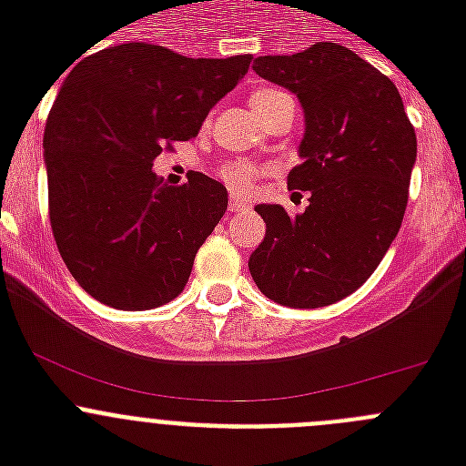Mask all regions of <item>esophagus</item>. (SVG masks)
I'll use <instances>...</instances> for the list:
<instances>
[{
	"instance_id": "34e87169",
	"label": "esophagus",
	"mask_w": 466,
	"mask_h": 466,
	"mask_svg": "<svg viewBox=\"0 0 466 466\" xmlns=\"http://www.w3.org/2000/svg\"><path fill=\"white\" fill-rule=\"evenodd\" d=\"M247 208H249V203H245V200H238V198H233V200H230V205H228L230 214L245 212V209H247Z\"/></svg>"
}]
</instances>
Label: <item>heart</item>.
<instances>
[{
  "label": "heart",
  "instance_id": "1",
  "mask_svg": "<svg viewBox=\"0 0 466 466\" xmlns=\"http://www.w3.org/2000/svg\"><path fill=\"white\" fill-rule=\"evenodd\" d=\"M278 93L279 90H270V88L257 90V93L249 97V106H252V111H254L258 105H263V102L268 100V97H273V95H278ZM219 177L224 179V184L230 188V191L245 196V193H249L254 188L257 170H254L252 166H247V163H240V160H233V163H226V166L221 167Z\"/></svg>",
  "mask_w": 466,
  "mask_h": 466
}]
</instances>
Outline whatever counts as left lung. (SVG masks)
<instances>
[{
  "label": "left lung",
  "instance_id": "8db88e82",
  "mask_svg": "<svg viewBox=\"0 0 466 466\" xmlns=\"http://www.w3.org/2000/svg\"><path fill=\"white\" fill-rule=\"evenodd\" d=\"M254 72L303 106L300 166L287 184L310 191V205L296 217L282 205H257L266 238L249 257V273L279 306H331L371 278L401 228L415 130L397 86L331 41L261 56Z\"/></svg>",
  "mask_w": 466,
  "mask_h": 466
}]
</instances>
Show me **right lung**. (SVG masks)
Listing matches in <instances>:
<instances>
[{
	"mask_svg": "<svg viewBox=\"0 0 466 466\" xmlns=\"http://www.w3.org/2000/svg\"><path fill=\"white\" fill-rule=\"evenodd\" d=\"M249 63L252 56L187 57L135 41L102 48L67 74L44 133L48 212L65 266L93 299L149 310L182 294L228 193L203 172L167 187L154 160L196 137Z\"/></svg>",
	"mask_w": 466,
	"mask_h": 466,
	"instance_id": "1",
	"label": "right lung"
}]
</instances>
